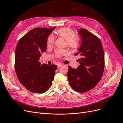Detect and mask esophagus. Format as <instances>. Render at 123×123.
Instances as JSON below:
<instances>
[{"label":"esophagus","instance_id":"34e87169","mask_svg":"<svg viewBox=\"0 0 123 123\" xmlns=\"http://www.w3.org/2000/svg\"><path fill=\"white\" fill-rule=\"evenodd\" d=\"M63 64H61V63H58V64H57V67L58 68H59V67H61L62 65Z\"/></svg>","mask_w":123,"mask_h":123}]
</instances>
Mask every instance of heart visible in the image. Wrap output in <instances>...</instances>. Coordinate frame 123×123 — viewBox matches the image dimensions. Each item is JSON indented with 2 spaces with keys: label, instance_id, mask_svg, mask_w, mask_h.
<instances>
[{
  "label": "heart",
  "instance_id": "b5f03b06",
  "mask_svg": "<svg viewBox=\"0 0 123 123\" xmlns=\"http://www.w3.org/2000/svg\"><path fill=\"white\" fill-rule=\"evenodd\" d=\"M56 34L66 40L67 46L71 49H75L77 47L79 42L76 37V33L72 30L67 28H62L56 32ZM54 40L55 38L53 35H50L47 39V46L51 47L53 46ZM67 51L65 50H57L55 51V55L57 57H61Z\"/></svg>",
  "mask_w": 123,
  "mask_h": 123
}]
</instances>
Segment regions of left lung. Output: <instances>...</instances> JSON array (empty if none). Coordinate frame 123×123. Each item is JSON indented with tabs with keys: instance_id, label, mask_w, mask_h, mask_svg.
Returning a JSON list of instances; mask_svg holds the SVG:
<instances>
[{
	"instance_id": "left-lung-1",
	"label": "left lung",
	"mask_w": 123,
	"mask_h": 123,
	"mask_svg": "<svg viewBox=\"0 0 123 123\" xmlns=\"http://www.w3.org/2000/svg\"><path fill=\"white\" fill-rule=\"evenodd\" d=\"M81 43L75 55H79L80 65L76 69L70 66L67 76L71 88L83 93L94 88L103 76L105 58L101 42L97 36L86 29L77 30Z\"/></svg>"
}]
</instances>
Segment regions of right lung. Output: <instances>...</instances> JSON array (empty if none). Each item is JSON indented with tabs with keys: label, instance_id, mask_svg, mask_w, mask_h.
Returning a JSON list of instances; mask_svg holds the SVG:
<instances>
[{
	"label": "right lung",
	"instance_id": "1",
	"mask_svg": "<svg viewBox=\"0 0 123 123\" xmlns=\"http://www.w3.org/2000/svg\"><path fill=\"white\" fill-rule=\"evenodd\" d=\"M56 27L36 28L18 42L15 54V69L20 83L33 93H43L53 80L57 66L41 64V54L46 51L48 37Z\"/></svg>",
	"mask_w": 123,
	"mask_h": 123
}]
</instances>
